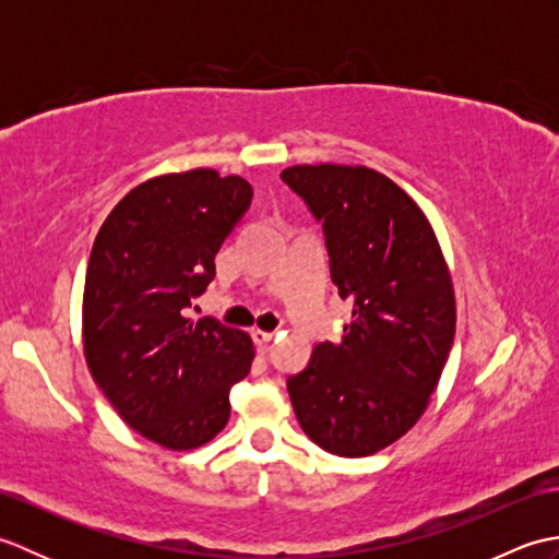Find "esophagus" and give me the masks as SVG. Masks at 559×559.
I'll return each instance as SVG.
<instances>
[{
    "instance_id": "esophagus-1",
    "label": "esophagus",
    "mask_w": 559,
    "mask_h": 559,
    "mask_svg": "<svg viewBox=\"0 0 559 559\" xmlns=\"http://www.w3.org/2000/svg\"><path fill=\"white\" fill-rule=\"evenodd\" d=\"M252 338H254V346L261 350V353H266L269 348H271V343H273V334H269V331H252Z\"/></svg>"
}]
</instances>
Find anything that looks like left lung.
Returning <instances> with one entry per match:
<instances>
[{"mask_svg": "<svg viewBox=\"0 0 559 559\" xmlns=\"http://www.w3.org/2000/svg\"><path fill=\"white\" fill-rule=\"evenodd\" d=\"M281 180L322 225L331 281L353 302L341 343L288 377L305 435L329 454L370 456L418 423L456 329L454 288L423 211L382 173L293 165Z\"/></svg>", "mask_w": 559, "mask_h": 559, "instance_id": "left-lung-1", "label": "left lung"}]
</instances>
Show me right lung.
Wrapping results in <instances>:
<instances>
[{
  "instance_id": "obj_1",
  "label": "right lung",
  "mask_w": 559,
  "mask_h": 559,
  "mask_svg": "<svg viewBox=\"0 0 559 559\" xmlns=\"http://www.w3.org/2000/svg\"><path fill=\"white\" fill-rule=\"evenodd\" d=\"M252 194L242 177L204 168L153 177L110 211L93 242L83 288L88 370L122 420L165 449L211 442L252 365L245 331L187 317Z\"/></svg>"
}]
</instances>
